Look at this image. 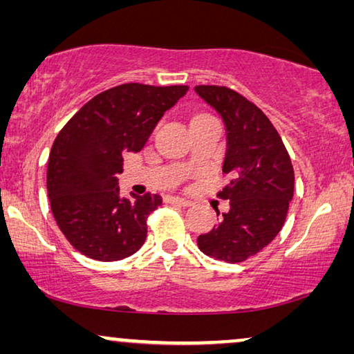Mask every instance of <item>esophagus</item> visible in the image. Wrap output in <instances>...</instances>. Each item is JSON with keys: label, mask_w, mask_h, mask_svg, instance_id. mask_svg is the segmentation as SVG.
Returning a JSON list of instances; mask_svg holds the SVG:
<instances>
[{"label": "esophagus", "mask_w": 354, "mask_h": 354, "mask_svg": "<svg viewBox=\"0 0 354 354\" xmlns=\"http://www.w3.org/2000/svg\"><path fill=\"white\" fill-rule=\"evenodd\" d=\"M167 201L172 203V205H178V206H192L193 205L190 200H185V198H178V196L167 198Z\"/></svg>", "instance_id": "34e87169"}]
</instances>
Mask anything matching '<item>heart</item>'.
<instances>
[{"instance_id": "b5f03b06", "label": "heart", "mask_w": 354, "mask_h": 354, "mask_svg": "<svg viewBox=\"0 0 354 354\" xmlns=\"http://www.w3.org/2000/svg\"><path fill=\"white\" fill-rule=\"evenodd\" d=\"M198 115H205V114H196V115H195V118H198ZM195 118H193V119H195Z\"/></svg>"}]
</instances>
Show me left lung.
<instances>
[{"label":"left lung","mask_w":354,"mask_h":354,"mask_svg":"<svg viewBox=\"0 0 354 354\" xmlns=\"http://www.w3.org/2000/svg\"><path fill=\"white\" fill-rule=\"evenodd\" d=\"M195 91L222 115L227 130L222 171L232 176L217 193L230 201V209L219 225L198 236V248L214 259L241 263L282 229L293 198L292 159L268 115L245 96L219 85H198Z\"/></svg>","instance_id":"1"}]
</instances>
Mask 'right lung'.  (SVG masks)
Wrapping results in <instances>:
<instances>
[{
	"instance_id": "obj_1",
	"label": "right lung",
	"mask_w": 354,
	"mask_h": 354,
	"mask_svg": "<svg viewBox=\"0 0 354 354\" xmlns=\"http://www.w3.org/2000/svg\"><path fill=\"white\" fill-rule=\"evenodd\" d=\"M187 85L124 84L101 91L72 115L53 143L46 190L67 241L96 261H119L142 248L147 219L162 200L120 198L122 154L138 153Z\"/></svg>"
}]
</instances>
